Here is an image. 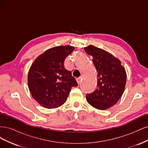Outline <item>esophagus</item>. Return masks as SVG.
I'll list each match as a JSON object with an SVG mask.
<instances>
[{
  "mask_svg": "<svg viewBox=\"0 0 148 148\" xmlns=\"http://www.w3.org/2000/svg\"><path fill=\"white\" fill-rule=\"evenodd\" d=\"M76 80H77V82L78 84H79L80 83H82V77L77 78V79H76Z\"/></svg>",
  "mask_w": 148,
  "mask_h": 148,
  "instance_id": "1",
  "label": "esophagus"
}]
</instances>
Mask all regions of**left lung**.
Wrapping results in <instances>:
<instances>
[{
    "instance_id": "left-lung-1",
    "label": "left lung",
    "mask_w": 148,
    "mask_h": 148,
    "mask_svg": "<svg viewBox=\"0 0 148 148\" xmlns=\"http://www.w3.org/2000/svg\"><path fill=\"white\" fill-rule=\"evenodd\" d=\"M84 50L92 57L97 72V88L86 95V100L97 109H109L118 102L125 91L126 71L119 59L104 49L89 45Z\"/></svg>"
}]
</instances>
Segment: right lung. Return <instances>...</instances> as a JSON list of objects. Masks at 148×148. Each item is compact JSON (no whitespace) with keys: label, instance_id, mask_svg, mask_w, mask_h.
I'll return each mask as SVG.
<instances>
[{"label":"right lung","instance_id":"right-lung-1","mask_svg":"<svg viewBox=\"0 0 148 148\" xmlns=\"http://www.w3.org/2000/svg\"><path fill=\"white\" fill-rule=\"evenodd\" d=\"M75 49L71 46H59L46 50L31 65L28 85L33 97L47 109L64 104L72 87L78 85L71 71L65 69L66 57Z\"/></svg>","mask_w":148,"mask_h":148}]
</instances>
